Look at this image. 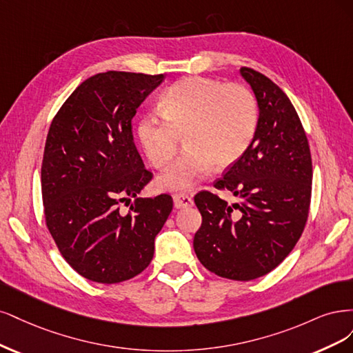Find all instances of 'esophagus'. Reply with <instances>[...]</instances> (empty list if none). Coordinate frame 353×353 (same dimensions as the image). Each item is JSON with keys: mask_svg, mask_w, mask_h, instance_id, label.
Returning a JSON list of instances; mask_svg holds the SVG:
<instances>
[{"mask_svg": "<svg viewBox=\"0 0 353 353\" xmlns=\"http://www.w3.org/2000/svg\"><path fill=\"white\" fill-rule=\"evenodd\" d=\"M173 201H174V208L177 210L193 205V199L189 195H186V193H176V195H173Z\"/></svg>", "mask_w": 353, "mask_h": 353, "instance_id": "1", "label": "esophagus"}]
</instances>
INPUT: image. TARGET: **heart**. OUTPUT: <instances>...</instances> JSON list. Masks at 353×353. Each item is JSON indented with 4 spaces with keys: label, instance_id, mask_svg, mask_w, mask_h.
I'll return each instance as SVG.
<instances>
[{
    "label": "heart",
    "instance_id": "1",
    "mask_svg": "<svg viewBox=\"0 0 353 353\" xmlns=\"http://www.w3.org/2000/svg\"><path fill=\"white\" fill-rule=\"evenodd\" d=\"M160 114H146L138 139L155 168L172 161L180 138L186 150L158 179L161 189H186L211 172L236 164L252 145L259 119L255 94L242 83L185 77L160 98Z\"/></svg>",
    "mask_w": 353,
    "mask_h": 353
}]
</instances>
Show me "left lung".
<instances>
[{
	"instance_id": "obj_1",
	"label": "left lung",
	"mask_w": 353,
	"mask_h": 353,
	"mask_svg": "<svg viewBox=\"0 0 353 353\" xmlns=\"http://www.w3.org/2000/svg\"><path fill=\"white\" fill-rule=\"evenodd\" d=\"M241 73L258 101L256 134L246 154L214 183L230 190L237 202L208 190L195 195L202 224L193 249L214 274L249 281L268 274L298 243L310 212L312 161L288 95L263 73L249 67Z\"/></svg>"
}]
</instances>
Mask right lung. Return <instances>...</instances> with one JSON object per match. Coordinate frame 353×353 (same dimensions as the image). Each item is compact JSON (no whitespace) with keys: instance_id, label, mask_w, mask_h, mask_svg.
Here are the masks:
<instances>
[{"instance_id":"add662e5","label":"right lung","mask_w":353,"mask_h":353,"mask_svg":"<svg viewBox=\"0 0 353 353\" xmlns=\"http://www.w3.org/2000/svg\"><path fill=\"white\" fill-rule=\"evenodd\" d=\"M164 74L98 73L79 85L52 119L41 186L45 223L82 277L112 284L150 265L173 198H138L152 173L133 142L136 110ZM130 212L121 213V203Z\"/></svg>"}]
</instances>
